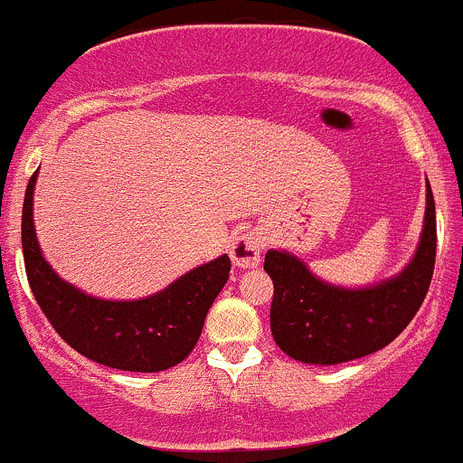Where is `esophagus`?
I'll return each mask as SVG.
<instances>
[{
    "mask_svg": "<svg viewBox=\"0 0 463 463\" xmlns=\"http://www.w3.org/2000/svg\"><path fill=\"white\" fill-rule=\"evenodd\" d=\"M261 237L258 232H240L231 240V260L240 269H258L261 255Z\"/></svg>",
    "mask_w": 463,
    "mask_h": 463,
    "instance_id": "1",
    "label": "esophagus"
}]
</instances>
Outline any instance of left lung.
Masks as SVG:
<instances>
[{
  "label": "left lung",
  "instance_id": "obj_1",
  "mask_svg": "<svg viewBox=\"0 0 463 463\" xmlns=\"http://www.w3.org/2000/svg\"><path fill=\"white\" fill-rule=\"evenodd\" d=\"M437 255V217L430 184L412 260L370 287H340L318 278L288 250L270 249L264 270L273 279L270 331L287 356L309 365H338L390 345L421 307Z\"/></svg>",
  "mask_w": 463,
  "mask_h": 463
}]
</instances>
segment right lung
Listing matches in <instances>:
<instances>
[{
    "label": "right lung",
    "mask_w": 463,
    "mask_h": 463,
    "mask_svg": "<svg viewBox=\"0 0 463 463\" xmlns=\"http://www.w3.org/2000/svg\"><path fill=\"white\" fill-rule=\"evenodd\" d=\"M31 176L22 208V250L37 305L78 354L123 372H163L184 361L202 335L205 314L231 275L228 255L181 275L138 300H105L60 278L44 260L33 223Z\"/></svg>",
    "instance_id": "1"
}]
</instances>
